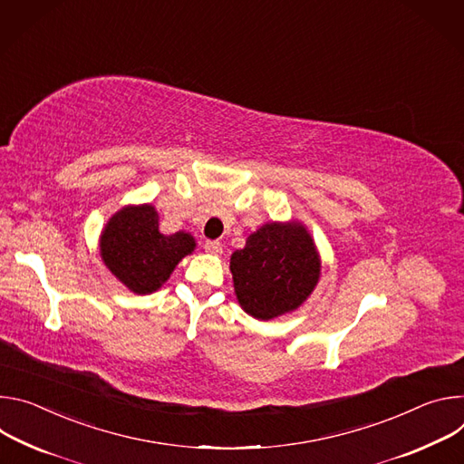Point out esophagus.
Wrapping results in <instances>:
<instances>
[{
	"label": "esophagus",
	"mask_w": 464,
	"mask_h": 464,
	"mask_svg": "<svg viewBox=\"0 0 464 464\" xmlns=\"http://www.w3.org/2000/svg\"><path fill=\"white\" fill-rule=\"evenodd\" d=\"M204 250L208 252V254L219 256V254L223 252V245H221L219 241H212V239H208V241H204Z\"/></svg>",
	"instance_id": "esophagus-1"
}]
</instances>
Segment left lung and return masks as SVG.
<instances>
[{"instance_id": "left-lung-1", "label": "left lung", "mask_w": 464, "mask_h": 464, "mask_svg": "<svg viewBox=\"0 0 464 464\" xmlns=\"http://www.w3.org/2000/svg\"><path fill=\"white\" fill-rule=\"evenodd\" d=\"M237 300L254 319L269 321L296 307L319 282L321 260L298 223H269L248 236L230 258Z\"/></svg>"}]
</instances>
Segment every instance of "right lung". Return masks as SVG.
Here are the masks:
<instances>
[{
    "label": "right lung",
    "mask_w": 464,
    "mask_h": 464,
    "mask_svg": "<svg viewBox=\"0 0 464 464\" xmlns=\"http://www.w3.org/2000/svg\"><path fill=\"white\" fill-rule=\"evenodd\" d=\"M195 248L186 232L164 236L150 204L127 206L102 230L101 256L120 282L138 295L157 291Z\"/></svg>",
    "instance_id": "1"
}]
</instances>
